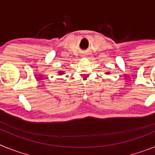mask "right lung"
I'll return each instance as SVG.
<instances>
[{
	"instance_id": "obj_1",
	"label": "right lung",
	"mask_w": 155,
	"mask_h": 155,
	"mask_svg": "<svg viewBox=\"0 0 155 155\" xmlns=\"http://www.w3.org/2000/svg\"><path fill=\"white\" fill-rule=\"evenodd\" d=\"M60 74H63V73H61V72H60Z\"/></svg>"
}]
</instances>
